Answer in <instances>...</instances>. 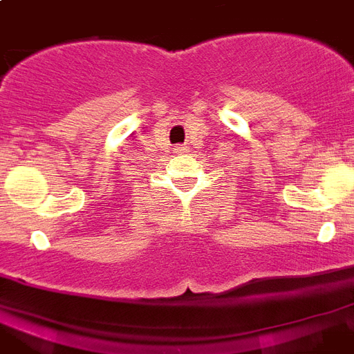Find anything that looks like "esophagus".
<instances>
[{"label": "esophagus", "instance_id": "esophagus-1", "mask_svg": "<svg viewBox=\"0 0 354 354\" xmlns=\"http://www.w3.org/2000/svg\"><path fill=\"white\" fill-rule=\"evenodd\" d=\"M174 153H185V151H187V148H185V146H181V145H178V146H174Z\"/></svg>", "mask_w": 354, "mask_h": 354}]
</instances>
